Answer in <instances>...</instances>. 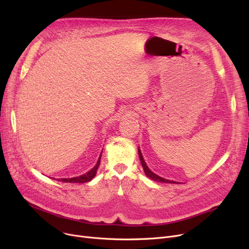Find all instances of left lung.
Returning <instances> with one entry per match:
<instances>
[{"instance_id":"obj_1","label":"left lung","mask_w":249,"mask_h":249,"mask_svg":"<svg viewBox=\"0 0 249 249\" xmlns=\"http://www.w3.org/2000/svg\"><path fill=\"white\" fill-rule=\"evenodd\" d=\"M138 155H139L141 165L143 167V171H144L146 177H148L150 179H152L154 181H159V182H165V184H179L178 181H175V180H171V179H165V178H161V177H160L158 175H155L153 172H151V169L146 165V162H145L144 159H143L141 150H140L139 147H138Z\"/></svg>"}]
</instances>
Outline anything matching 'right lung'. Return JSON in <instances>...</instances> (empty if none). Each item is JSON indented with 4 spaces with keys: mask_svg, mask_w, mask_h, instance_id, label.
<instances>
[{
    "mask_svg": "<svg viewBox=\"0 0 249 249\" xmlns=\"http://www.w3.org/2000/svg\"><path fill=\"white\" fill-rule=\"evenodd\" d=\"M103 152V151H102ZM102 152L99 156L98 159V161L96 163V165L90 169V171H89L88 173L80 176V177H75V178H57V180L59 181H63V182H71V184H84V182H88V181H90L91 179H93L97 174V171H98V167L100 165V161H101V156H102Z\"/></svg>",
    "mask_w": 249,
    "mask_h": 249,
    "instance_id": "right-lung-1",
    "label": "right lung"
}]
</instances>
